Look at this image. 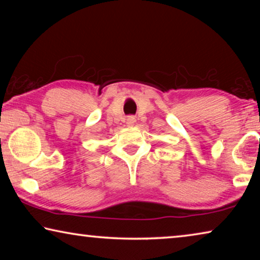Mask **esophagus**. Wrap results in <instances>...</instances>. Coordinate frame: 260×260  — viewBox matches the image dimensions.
<instances>
[{"mask_svg":"<svg viewBox=\"0 0 260 260\" xmlns=\"http://www.w3.org/2000/svg\"><path fill=\"white\" fill-rule=\"evenodd\" d=\"M135 124V118L133 117V116H129V117H127V119H126V125L128 126V127H132Z\"/></svg>","mask_w":260,"mask_h":260,"instance_id":"1","label":"esophagus"}]
</instances>
